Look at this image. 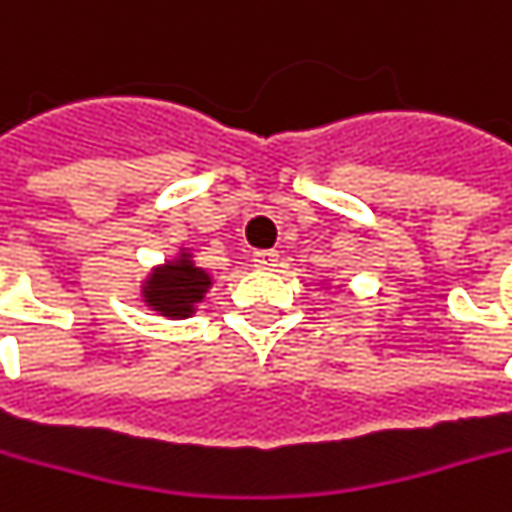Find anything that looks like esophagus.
Instances as JSON below:
<instances>
[{"instance_id":"1","label":"esophagus","mask_w":512,"mask_h":512,"mask_svg":"<svg viewBox=\"0 0 512 512\" xmlns=\"http://www.w3.org/2000/svg\"><path fill=\"white\" fill-rule=\"evenodd\" d=\"M253 265L259 270H273L279 265V253L276 250H259V253H253Z\"/></svg>"}]
</instances>
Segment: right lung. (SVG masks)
Listing matches in <instances>:
<instances>
[{"instance_id":"1","label":"right lung","mask_w":512,"mask_h":512,"mask_svg":"<svg viewBox=\"0 0 512 512\" xmlns=\"http://www.w3.org/2000/svg\"><path fill=\"white\" fill-rule=\"evenodd\" d=\"M213 285L210 273L204 268H195L187 250L178 253L167 265L152 270V276L143 282V302L172 320H184L195 314V305L204 299L207 288Z\"/></svg>"}]
</instances>
